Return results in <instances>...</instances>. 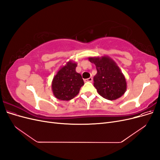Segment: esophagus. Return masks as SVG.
<instances>
[{
	"label": "esophagus",
	"instance_id": "1",
	"mask_svg": "<svg viewBox=\"0 0 160 160\" xmlns=\"http://www.w3.org/2000/svg\"><path fill=\"white\" fill-rule=\"evenodd\" d=\"M85 82H92L93 81V78H92V77H89V78H88V79H85Z\"/></svg>",
	"mask_w": 160,
	"mask_h": 160
}]
</instances>
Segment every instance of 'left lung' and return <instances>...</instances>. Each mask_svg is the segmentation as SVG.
<instances>
[{"label":"left lung","instance_id":"left-lung-1","mask_svg":"<svg viewBox=\"0 0 160 160\" xmlns=\"http://www.w3.org/2000/svg\"><path fill=\"white\" fill-rule=\"evenodd\" d=\"M89 60L96 66L93 85L98 93L109 100L122 96L126 91V81L115 62L108 57H90Z\"/></svg>","mask_w":160,"mask_h":160}]
</instances>
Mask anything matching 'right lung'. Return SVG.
I'll list each match as a JSON object with an SVG mask.
<instances>
[{"instance_id":"add662e5","label":"right lung","mask_w":160,"mask_h":160,"mask_svg":"<svg viewBox=\"0 0 160 160\" xmlns=\"http://www.w3.org/2000/svg\"><path fill=\"white\" fill-rule=\"evenodd\" d=\"M76 63L71 61L58 71L52 82V89L56 98L71 100L79 93L84 85L81 75L75 71Z\"/></svg>"}]
</instances>
